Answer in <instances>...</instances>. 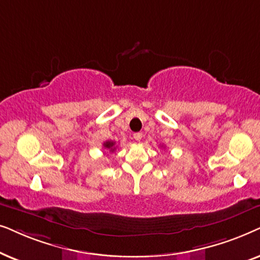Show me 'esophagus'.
<instances>
[{"mask_svg": "<svg viewBox=\"0 0 260 260\" xmlns=\"http://www.w3.org/2000/svg\"><path fill=\"white\" fill-rule=\"evenodd\" d=\"M133 138H134V139H136L137 141H140L141 138H143V134H141V133H134V134H133Z\"/></svg>", "mask_w": 260, "mask_h": 260, "instance_id": "obj_1", "label": "esophagus"}]
</instances>
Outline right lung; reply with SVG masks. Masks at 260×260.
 <instances>
[{
	"mask_svg": "<svg viewBox=\"0 0 260 260\" xmlns=\"http://www.w3.org/2000/svg\"><path fill=\"white\" fill-rule=\"evenodd\" d=\"M103 146H105V148H108L110 152L115 150V143H114V141H106V143L103 144Z\"/></svg>",
	"mask_w": 260,
	"mask_h": 260,
	"instance_id": "add662e5",
	"label": "right lung"
}]
</instances>
